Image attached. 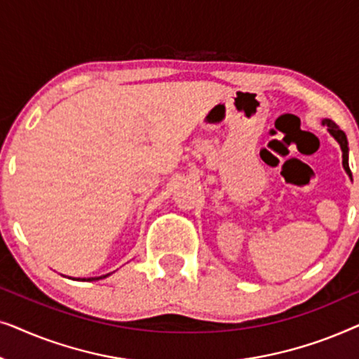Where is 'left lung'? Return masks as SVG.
Wrapping results in <instances>:
<instances>
[{"mask_svg":"<svg viewBox=\"0 0 359 359\" xmlns=\"http://www.w3.org/2000/svg\"><path fill=\"white\" fill-rule=\"evenodd\" d=\"M322 124L327 126V130L330 132V135L333 137L338 142V145H340L341 149V156H343V168H345L346 175L350 176L351 180V171H350V165H348V139L345 135V132H343L340 127H338L335 122L330 121V119H322Z\"/></svg>","mask_w":359,"mask_h":359,"instance_id":"1","label":"left lung"}]
</instances>
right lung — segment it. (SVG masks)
<instances>
[{"label": "right lung", "instance_id": "1", "mask_svg": "<svg viewBox=\"0 0 359 359\" xmlns=\"http://www.w3.org/2000/svg\"><path fill=\"white\" fill-rule=\"evenodd\" d=\"M107 276H111V273L109 274H102V276H97V278H73V279H76V281H97V279H104V278H107Z\"/></svg>", "mask_w": 359, "mask_h": 359}]
</instances>
